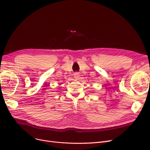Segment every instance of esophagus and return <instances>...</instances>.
<instances>
[{
  "mask_svg": "<svg viewBox=\"0 0 150 150\" xmlns=\"http://www.w3.org/2000/svg\"><path fill=\"white\" fill-rule=\"evenodd\" d=\"M74 78H76V79L78 78V77H79V73H75L74 74Z\"/></svg>",
  "mask_w": 150,
  "mask_h": 150,
  "instance_id": "esophagus-1",
  "label": "esophagus"
}]
</instances>
